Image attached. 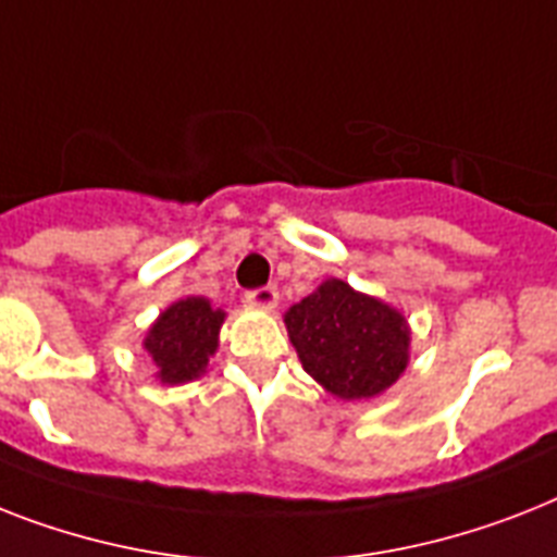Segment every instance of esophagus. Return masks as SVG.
Returning a JSON list of instances; mask_svg holds the SVG:
<instances>
[{"label":"esophagus","instance_id":"34e87169","mask_svg":"<svg viewBox=\"0 0 557 557\" xmlns=\"http://www.w3.org/2000/svg\"><path fill=\"white\" fill-rule=\"evenodd\" d=\"M246 302L251 309L257 311H274L280 302V294L274 286H263V288H255V292L246 294Z\"/></svg>","mask_w":557,"mask_h":557}]
</instances>
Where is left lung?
Here are the masks:
<instances>
[{"label":"left lung","mask_w":557,"mask_h":557,"mask_svg":"<svg viewBox=\"0 0 557 557\" xmlns=\"http://www.w3.org/2000/svg\"><path fill=\"white\" fill-rule=\"evenodd\" d=\"M283 323L302 369L341 400L383 395L409 366L411 329L404 311L346 280H323L294 302Z\"/></svg>","instance_id":"8db88e82"}]
</instances>
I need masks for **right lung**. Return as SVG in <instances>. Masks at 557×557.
<instances>
[{
  "label": "right lung",
  "instance_id": "1",
  "mask_svg": "<svg viewBox=\"0 0 557 557\" xmlns=\"http://www.w3.org/2000/svg\"><path fill=\"white\" fill-rule=\"evenodd\" d=\"M225 311L216 309L208 297H183L160 311V318L148 325L143 349L153 363V377L165 386H180L202 377L208 360L216 355L220 329Z\"/></svg>",
  "mask_w": 557,
  "mask_h": 557
}]
</instances>
